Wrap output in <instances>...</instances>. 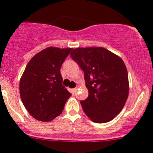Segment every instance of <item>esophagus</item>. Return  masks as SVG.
Here are the masks:
<instances>
[{
  "label": "esophagus",
  "instance_id": "obj_1",
  "mask_svg": "<svg viewBox=\"0 0 153 153\" xmlns=\"http://www.w3.org/2000/svg\"><path fill=\"white\" fill-rule=\"evenodd\" d=\"M76 91H77V88H74V89H72V92L74 93H76Z\"/></svg>",
  "mask_w": 153,
  "mask_h": 153
}]
</instances>
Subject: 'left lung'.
<instances>
[{"mask_svg":"<svg viewBox=\"0 0 153 153\" xmlns=\"http://www.w3.org/2000/svg\"><path fill=\"white\" fill-rule=\"evenodd\" d=\"M70 56L84 73L89 95L80 103L85 114L97 123L111 121L121 112L129 95L123 60L103 47H78Z\"/></svg>","mask_w":153,"mask_h":153,"instance_id":"left-lung-1","label":"left lung"}]
</instances>
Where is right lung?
I'll return each mask as SVG.
<instances>
[{
  "mask_svg": "<svg viewBox=\"0 0 153 153\" xmlns=\"http://www.w3.org/2000/svg\"><path fill=\"white\" fill-rule=\"evenodd\" d=\"M72 48L49 47L31 58L20 80L24 106L34 119L50 122L61 114L71 93L63 86L60 67Z\"/></svg>",
  "mask_w": 153,
  "mask_h": 153,
  "instance_id": "obj_1",
  "label": "right lung"
}]
</instances>
